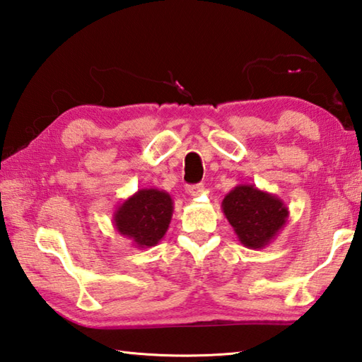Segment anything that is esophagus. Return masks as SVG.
Returning a JSON list of instances; mask_svg holds the SVG:
<instances>
[{
	"label": "esophagus",
	"mask_w": 362,
	"mask_h": 362,
	"mask_svg": "<svg viewBox=\"0 0 362 362\" xmlns=\"http://www.w3.org/2000/svg\"><path fill=\"white\" fill-rule=\"evenodd\" d=\"M185 189L189 196H198L202 192V185H187Z\"/></svg>",
	"instance_id": "obj_1"
}]
</instances>
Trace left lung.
<instances>
[{"label":"left lung","mask_w":362,"mask_h":362,"mask_svg":"<svg viewBox=\"0 0 362 362\" xmlns=\"http://www.w3.org/2000/svg\"><path fill=\"white\" fill-rule=\"evenodd\" d=\"M221 209L240 244L250 250L271 244L290 216V210L279 196L250 183L234 187L221 201Z\"/></svg>","instance_id":"left-lung-1"}]
</instances>
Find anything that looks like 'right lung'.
<instances>
[{"instance_id": "obj_1", "label": "right lung", "mask_w": 362, "mask_h": 362, "mask_svg": "<svg viewBox=\"0 0 362 362\" xmlns=\"http://www.w3.org/2000/svg\"><path fill=\"white\" fill-rule=\"evenodd\" d=\"M174 212L170 194L158 188H142L120 206L112 215L117 233L133 242L136 248H150L166 234Z\"/></svg>"}]
</instances>
